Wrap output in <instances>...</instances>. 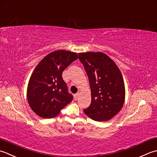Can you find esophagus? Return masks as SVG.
Segmentation results:
<instances>
[{
	"label": "esophagus",
	"mask_w": 157,
	"mask_h": 157,
	"mask_svg": "<svg viewBox=\"0 0 157 157\" xmlns=\"http://www.w3.org/2000/svg\"><path fill=\"white\" fill-rule=\"evenodd\" d=\"M79 95H80V93H77V94H75L74 97H75V100H76V99H77V98L79 97Z\"/></svg>",
	"instance_id": "esophagus-1"
}]
</instances>
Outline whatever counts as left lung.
Instances as JSON below:
<instances>
[{
    "label": "left lung",
    "mask_w": 157,
    "mask_h": 157,
    "mask_svg": "<svg viewBox=\"0 0 157 157\" xmlns=\"http://www.w3.org/2000/svg\"><path fill=\"white\" fill-rule=\"evenodd\" d=\"M78 57L87 74L91 91V104L83 111L94 121H109L124 102L122 74L114 61L104 53H79Z\"/></svg>",
    "instance_id": "1"
}]
</instances>
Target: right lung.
Masks as SVG:
<instances>
[{"label": "right lung", "instance_id": "right-lung-1", "mask_svg": "<svg viewBox=\"0 0 157 157\" xmlns=\"http://www.w3.org/2000/svg\"><path fill=\"white\" fill-rule=\"evenodd\" d=\"M77 59L76 53L58 50L48 54L36 66L28 82L27 99L38 116L44 119L56 117L72 101L62 72Z\"/></svg>", "mask_w": 157, "mask_h": 157}]
</instances>
